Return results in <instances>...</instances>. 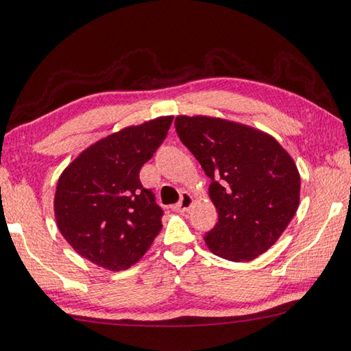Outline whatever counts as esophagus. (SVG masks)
<instances>
[{
    "label": "esophagus",
    "instance_id": "1",
    "mask_svg": "<svg viewBox=\"0 0 351 351\" xmlns=\"http://www.w3.org/2000/svg\"><path fill=\"white\" fill-rule=\"evenodd\" d=\"M192 204H193L192 195L187 193V192H182L180 202H178L176 206H173V208L176 210V212H186V210H189L190 207H192Z\"/></svg>",
    "mask_w": 351,
    "mask_h": 351
}]
</instances>
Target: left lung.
Here are the masks:
<instances>
[{
	"label": "left lung",
	"mask_w": 351,
	"mask_h": 351,
	"mask_svg": "<svg viewBox=\"0 0 351 351\" xmlns=\"http://www.w3.org/2000/svg\"><path fill=\"white\" fill-rule=\"evenodd\" d=\"M176 133L210 178L219 219L204 241L218 256L244 263L275 244L299 206L301 178L276 139L232 121L178 117Z\"/></svg>",
	"instance_id": "8db88e82"
}]
</instances>
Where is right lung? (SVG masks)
I'll return each mask as SVG.
<instances>
[{
  "mask_svg": "<svg viewBox=\"0 0 351 351\" xmlns=\"http://www.w3.org/2000/svg\"><path fill=\"white\" fill-rule=\"evenodd\" d=\"M173 117L125 127L101 139L61 175L56 224L76 253L119 271L144 256L161 230L164 210L139 170L164 143Z\"/></svg>",
  "mask_w": 351,
  "mask_h": 351,
  "instance_id": "1",
  "label": "right lung"
}]
</instances>
